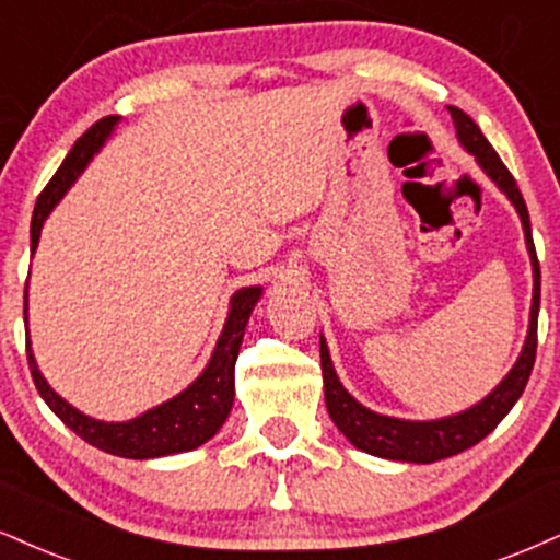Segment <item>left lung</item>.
I'll list each match as a JSON object with an SVG mask.
<instances>
[{"label": "left lung", "mask_w": 560, "mask_h": 560, "mask_svg": "<svg viewBox=\"0 0 560 560\" xmlns=\"http://www.w3.org/2000/svg\"><path fill=\"white\" fill-rule=\"evenodd\" d=\"M451 119H454L456 138L467 153H472L477 166L488 174V179L509 198V203L516 208L518 221L524 229V242L532 262V307H529V326L527 339H524L522 352H518L514 368L503 375V381L490 390L485 399L472 404L464 412L438 417V420H401V417L381 415L360 404L345 388V383L336 375L328 345L320 334V368H323V390H326V407L331 415L334 425L345 433V438L354 448L365 451L370 456H381L390 462H412V464H433L448 456L462 454L472 448L485 435L493 433L498 422L511 412V407L518 401L524 386H527L532 365L537 354V313H540V262H537L535 242H532V226L527 203L518 192L516 179L498 159L493 145L488 143L480 127L469 114H464L456 106H448Z\"/></svg>", "instance_id": "1"}]
</instances>
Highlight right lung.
Here are the masks:
<instances>
[{"mask_svg": "<svg viewBox=\"0 0 560 560\" xmlns=\"http://www.w3.org/2000/svg\"><path fill=\"white\" fill-rule=\"evenodd\" d=\"M119 125V117H104L88 130L72 151L67 153L57 174H54L44 192L38 195L36 208H33L31 221V253H36L38 240H42L44 221L49 219L54 206L65 198L67 190L75 185L85 166L91 164L93 156L104 148L106 140L112 138L114 127ZM262 298V287H242L229 300V313L221 328L219 341H215L211 360L203 368V373L195 378L185 390H179L172 399L145 409L143 415L132 417L125 422H106L96 417L80 412L70 401L62 399L44 378L42 370L36 365V357L31 349L28 334V284H25V345H28V368L36 383L42 399L49 404V409L59 420L65 422L72 433H78L85 443L96 446L106 454L122 456V459H159V456L182 454L203 446L206 441L219 433L226 422L234 404V362H237L242 336L250 320L255 305Z\"/></svg>", "mask_w": 560, "mask_h": 560, "instance_id": "add662e5", "label": "right lung"}]
</instances>
